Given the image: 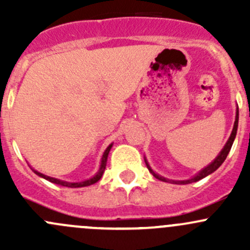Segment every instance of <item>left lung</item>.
Returning <instances> with one entry per match:
<instances>
[{
  "instance_id": "obj_1",
  "label": "left lung",
  "mask_w": 250,
  "mask_h": 250,
  "mask_svg": "<svg viewBox=\"0 0 250 250\" xmlns=\"http://www.w3.org/2000/svg\"><path fill=\"white\" fill-rule=\"evenodd\" d=\"M237 128H238V106H237L236 109V118H234V123H233V128H232V132H231V135L230 138H229V140L226 141L225 146L223 147V150L219 152V155L216 156L215 158H214V161L211 163H209L207 167H204L203 169H201L200 172L196 174L195 176H192L191 179H188V180H169V179L165 178V176H161L158 175L157 173L153 172L152 168L150 167V165H148L147 160L145 158V163H146V167H147V169L150 170V173L152 174L153 176H155L156 179H158V180L161 181H166V183H170V184H178V185H186V184H191V183H196V181L201 180V179L206 178V176H208L209 174L214 173L216 169H218L219 167H220L221 165H223L224 161L226 160V157H228L229 152H230L231 147H232V144L234 141V138H236V134H237Z\"/></svg>"
}]
</instances>
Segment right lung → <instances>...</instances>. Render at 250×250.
Instances as JSON below:
<instances>
[{"mask_svg": "<svg viewBox=\"0 0 250 250\" xmlns=\"http://www.w3.org/2000/svg\"><path fill=\"white\" fill-rule=\"evenodd\" d=\"M111 147H112V144H110L109 146L106 147V150L104 151V153H103V157H102V162H100V167H99V170H98L97 173H95V175H93L92 178L87 179V180H83V181H78V183H69V181H64V180H60V179H55V178H52V176H48V175H44V174L37 172V170H35L34 168H31L32 170H34L35 174H37L39 176H41V178L46 179V180L50 181V183L53 184H57V185H62V186H66V188H84V186H89V185H93V184H95L97 181L100 180V178L103 176V174L105 172V168H106V162H107V156H109V152L111 150Z\"/></svg>", "mask_w": 250, "mask_h": 250, "instance_id": "1", "label": "right lung"}]
</instances>
